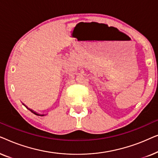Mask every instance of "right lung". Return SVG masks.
<instances>
[{"label": "right lung", "mask_w": 158, "mask_h": 158, "mask_svg": "<svg viewBox=\"0 0 158 158\" xmlns=\"http://www.w3.org/2000/svg\"><path fill=\"white\" fill-rule=\"evenodd\" d=\"M26 107H27V106H26ZM27 109H28V108H27ZM28 109L30 110V111H31L32 112V113L34 114H35V115H36V116H44V114H42V115H40V114H36V113H35V112H34V111H32V110H31V109Z\"/></svg>", "instance_id": "right-lung-1"}]
</instances>
